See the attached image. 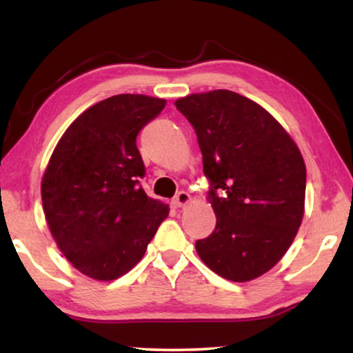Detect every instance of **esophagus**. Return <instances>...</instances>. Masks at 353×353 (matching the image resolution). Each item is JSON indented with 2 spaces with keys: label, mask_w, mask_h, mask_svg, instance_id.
Returning a JSON list of instances; mask_svg holds the SVG:
<instances>
[{
  "label": "esophagus",
  "mask_w": 353,
  "mask_h": 353,
  "mask_svg": "<svg viewBox=\"0 0 353 353\" xmlns=\"http://www.w3.org/2000/svg\"><path fill=\"white\" fill-rule=\"evenodd\" d=\"M190 201H191V196L187 193V191H179L174 201H172V204L176 207H185Z\"/></svg>",
  "instance_id": "1"
}]
</instances>
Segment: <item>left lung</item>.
<instances>
[{
  "label": "left lung",
  "mask_w": 353,
  "mask_h": 353,
  "mask_svg": "<svg viewBox=\"0 0 353 353\" xmlns=\"http://www.w3.org/2000/svg\"><path fill=\"white\" fill-rule=\"evenodd\" d=\"M198 135L216 227L196 241L218 276L248 282L274 268L301 227L307 171L302 154L271 113L230 90L176 101Z\"/></svg>",
  "instance_id": "left-lung-1"
}]
</instances>
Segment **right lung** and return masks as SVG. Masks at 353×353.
<instances>
[{"label":"right lung","instance_id":"obj_1","mask_svg":"<svg viewBox=\"0 0 353 353\" xmlns=\"http://www.w3.org/2000/svg\"><path fill=\"white\" fill-rule=\"evenodd\" d=\"M166 101L115 94L65 130L41 181V202L59 249L77 271L115 280L141 260L170 208L148 198L137 135Z\"/></svg>","mask_w":353,"mask_h":353}]
</instances>
